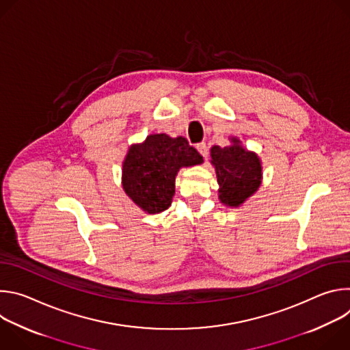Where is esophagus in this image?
Masks as SVG:
<instances>
[{
    "label": "esophagus",
    "mask_w": 350,
    "mask_h": 350,
    "mask_svg": "<svg viewBox=\"0 0 350 350\" xmlns=\"http://www.w3.org/2000/svg\"><path fill=\"white\" fill-rule=\"evenodd\" d=\"M196 149H198V152L201 154L205 159L208 158L209 151H208V146H206V144H205V142H199V144H196Z\"/></svg>",
    "instance_id": "obj_1"
}]
</instances>
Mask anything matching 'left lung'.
I'll return each instance as SVG.
<instances>
[{"label": "left lung", "instance_id": "left-lung-1", "mask_svg": "<svg viewBox=\"0 0 350 350\" xmlns=\"http://www.w3.org/2000/svg\"><path fill=\"white\" fill-rule=\"evenodd\" d=\"M230 141L231 145L224 148L212 146L211 162L220 185V202L238 208L258 191L262 183V162L255 152L245 149L237 137H231Z\"/></svg>", "mask_w": 350, "mask_h": 350}]
</instances>
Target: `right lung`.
<instances>
[{"label":"right lung","instance_id":"right-lung-1","mask_svg":"<svg viewBox=\"0 0 350 350\" xmlns=\"http://www.w3.org/2000/svg\"><path fill=\"white\" fill-rule=\"evenodd\" d=\"M202 162L184 137L151 134L129 148L122 169L123 189L145 213H161L172 205L177 172Z\"/></svg>","mask_w":350,"mask_h":350}]
</instances>
